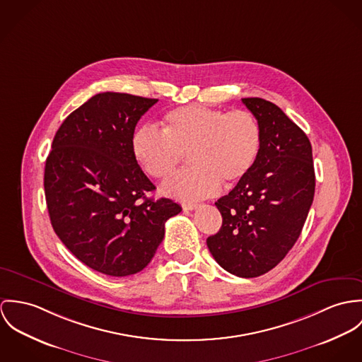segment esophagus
Here are the masks:
<instances>
[{"instance_id": "esophagus-1", "label": "esophagus", "mask_w": 362, "mask_h": 362, "mask_svg": "<svg viewBox=\"0 0 362 362\" xmlns=\"http://www.w3.org/2000/svg\"><path fill=\"white\" fill-rule=\"evenodd\" d=\"M182 206H183V209L185 211H193V209H196L197 208V204H182Z\"/></svg>"}]
</instances>
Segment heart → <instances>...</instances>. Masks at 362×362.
Listing matches in <instances>:
<instances>
[{
  "label": "heart",
  "mask_w": 362,
  "mask_h": 362,
  "mask_svg": "<svg viewBox=\"0 0 362 362\" xmlns=\"http://www.w3.org/2000/svg\"><path fill=\"white\" fill-rule=\"evenodd\" d=\"M262 133L258 119L247 110L223 111L201 105L175 108L163 115L162 130L143 124L130 140L133 156L154 179L175 172L186 154L193 166L166 180L162 192L173 199L197 201L232 187L254 168Z\"/></svg>",
  "instance_id": "b5f03b06"
}]
</instances>
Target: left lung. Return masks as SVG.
<instances>
[{
	"instance_id": "1",
	"label": "left lung",
	"mask_w": 362,
	"mask_h": 362,
	"mask_svg": "<svg viewBox=\"0 0 362 362\" xmlns=\"http://www.w3.org/2000/svg\"><path fill=\"white\" fill-rule=\"evenodd\" d=\"M262 133L252 170L215 202L219 232L206 239L215 261L239 278L275 268L300 238L315 193L313 147L307 134L264 98H243Z\"/></svg>"
}]
</instances>
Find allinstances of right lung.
Returning a JSON list of instances; mask_svg holds the SVG:
<instances>
[{
  "label": "right lung",
  "mask_w": 362,
  "mask_h": 362,
  "mask_svg": "<svg viewBox=\"0 0 362 362\" xmlns=\"http://www.w3.org/2000/svg\"><path fill=\"white\" fill-rule=\"evenodd\" d=\"M126 93H100L74 111L52 140L44 169L54 232L88 268L129 276L153 259L165 222L182 206L153 200L156 186L136 161L130 140L157 103Z\"/></svg>",
  "instance_id": "obj_1"
}]
</instances>
